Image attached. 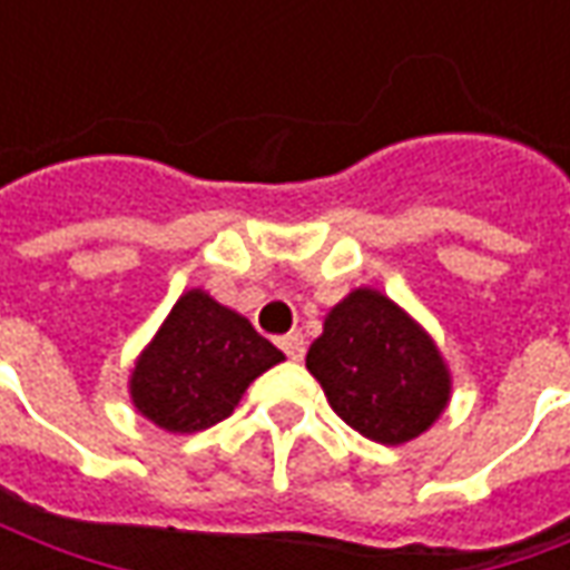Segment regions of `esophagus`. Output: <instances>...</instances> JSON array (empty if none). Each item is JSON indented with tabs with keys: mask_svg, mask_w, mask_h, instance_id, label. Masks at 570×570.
Returning <instances> with one entry per match:
<instances>
[{
	"mask_svg": "<svg viewBox=\"0 0 570 570\" xmlns=\"http://www.w3.org/2000/svg\"><path fill=\"white\" fill-rule=\"evenodd\" d=\"M281 347L289 360H302L305 357V335L302 333H289L281 338Z\"/></svg>",
	"mask_w": 570,
	"mask_h": 570,
	"instance_id": "34e87169",
	"label": "esophagus"
}]
</instances>
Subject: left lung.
I'll list each match as a JSON object with an SVG mask.
<instances>
[{"instance_id": "left-lung-1", "label": "left lung", "mask_w": 570, "mask_h": 570, "mask_svg": "<svg viewBox=\"0 0 570 570\" xmlns=\"http://www.w3.org/2000/svg\"><path fill=\"white\" fill-rule=\"evenodd\" d=\"M338 419L382 445L415 440L440 419L452 375L419 323L379 289L347 293L305 357Z\"/></svg>"}]
</instances>
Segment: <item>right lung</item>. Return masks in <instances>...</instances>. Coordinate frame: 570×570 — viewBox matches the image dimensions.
I'll return each instance as SVG.
<instances>
[{"instance_id":"1","label":"right lung","mask_w":570,"mask_h":570,"mask_svg":"<svg viewBox=\"0 0 570 570\" xmlns=\"http://www.w3.org/2000/svg\"><path fill=\"white\" fill-rule=\"evenodd\" d=\"M281 360L247 317L188 289L134 363L130 400L158 428L198 433L228 419L249 382Z\"/></svg>"}]
</instances>
